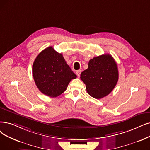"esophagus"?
I'll return each instance as SVG.
<instances>
[{"instance_id":"34e87169","label":"esophagus","mask_w":150,"mask_h":150,"mask_svg":"<svg viewBox=\"0 0 150 150\" xmlns=\"http://www.w3.org/2000/svg\"><path fill=\"white\" fill-rule=\"evenodd\" d=\"M81 72V70H77V71H76V75H77L78 77H80Z\"/></svg>"}]
</instances>
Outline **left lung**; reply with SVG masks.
I'll use <instances>...</instances> for the list:
<instances>
[{"label": "left lung", "mask_w": 150, "mask_h": 150, "mask_svg": "<svg viewBox=\"0 0 150 150\" xmlns=\"http://www.w3.org/2000/svg\"><path fill=\"white\" fill-rule=\"evenodd\" d=\"M118 70L113 57L109 54L90 59L88 68L81 73L88 93L99 99L112 92L118 80Z\"/></svg>", "instance_id": "1"}]
</instances>
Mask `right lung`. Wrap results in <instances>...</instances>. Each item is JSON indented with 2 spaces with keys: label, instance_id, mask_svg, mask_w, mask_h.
Returning <instances> with one entry per match:
<instances>
[{
  "label": "right lung",
  "instance_id": "obj_1",
  "mask_svg": "<svg viewBox=\"0 0 150 150\" xmlns=\"http://www.w3.org/2000/svg\"><path fill=\"white\" fill-rule=\"evenodd\" d=\"M36 86L45 95L56 97L66 90L69 83L76 78L61 53L52 47L41 51L32 66Z\"/></svg>",
  "mask_w": 150,
  "mask_h": 150
}]
</instances>
